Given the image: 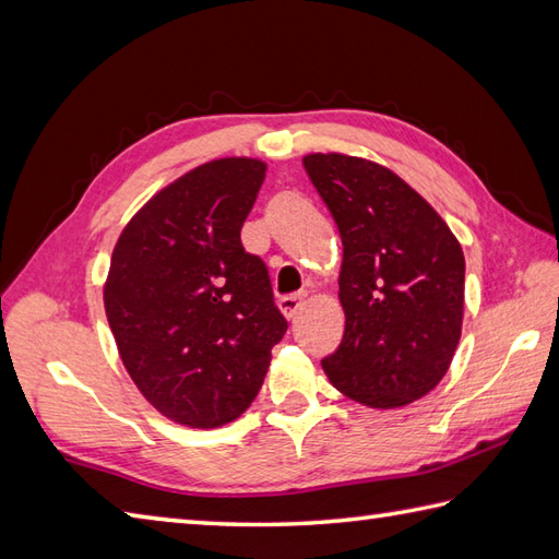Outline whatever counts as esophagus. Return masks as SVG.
Instances as JSON below:
<instances>
[{"label":"esophagus","instance_id":"34e87169","mask_svg":"<svg viewBox=\"0 0 559 559\" xmlns=\"http://www.w3.org/2000/svg\"><path fill=\"white\" fill-rule=\"evenodd\" d=\"M302 305H305L302 295H286V298H281V302H278L281 312L286 319H293L295 314H298L302 310Z\"/></svg>","mask_w":559,"mask_h":559}]
</instances>
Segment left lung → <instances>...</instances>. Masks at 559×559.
Listing matches in <instances>:
<instances>
[{"label":"left lung","mask_w":559,"mask_h":559,"mask_svg":"<svg viewBox=\"0 0 559 559\" xmlns=\"http://www.w3.org/2000/svg\"><path fill=\"white\" fill-rule=\"evenodd\" d=\"M302 165L343 242V341L322 360L329 382L391 411L442 382L461 338L466 261L444 218L374 160L307 153Z\"/></svg>","instance_id":"1"}]
</instances>
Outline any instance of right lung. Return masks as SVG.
I'll list each match as a JSON object with an SVG mask.
<instances>
[{
	"label": "right lung",
	"instance_id": "add662e5",
	"mask_svg": "<svg viewBox=\"0 0 559 559\" xmlns=\"http://www.w3.org/2000/svg\"><path fill=\"white\" fill-rule=\"evenodd\" d=\"M266 163L216 158L141 206L112 249L103 286L124 370L165 418L211 430L249 408L286 334L264 261L242 223Z\"/></svg>",
	"mask_w": 559,
	"mask_h": 559
}]
</instances>
